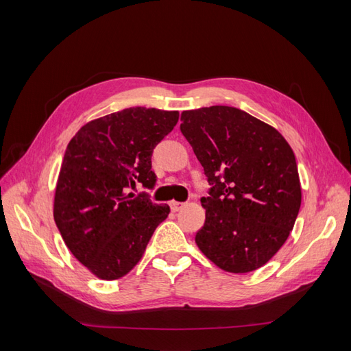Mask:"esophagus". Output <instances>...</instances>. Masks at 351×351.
Returning a JSON list of instances; mask_svg holds the SVG:
<instances>
[{"instance_id": "1", "label": "esophagus", "mask_w": 351, "mask_h": 351, "mask_svg": "<svg viewBox=\"0 0 351 351\" xmlns=\"http://www.w3.org/2000/svg\"><path fill=\"white\" fill-rule=\"evenodd\" d=\"M183 206H184V204H182V202H176V200L169 202V208H171L173 212H178Z\"/></svg>"}]
</instances>
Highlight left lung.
<instances>
[{
    "label": "left lung",
    "instance_id": "1",
    "mask_svg": "<svg viewBox=\"0 0 351 351\" xmlns=\"http://www.w3.org/2000/svg\"><path fill=\"white\" fill-rule=\"evenodd\" d=\"M182 121L210 186L200 199L206 219L196 232L197 247L227 272L263 267L290 236L300 209L293 149L274 127L234 107L183 111Z\"/></svg>",
    "mask_w": 351,
    "mask_h": 351
}]
</instances>
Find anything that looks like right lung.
Returning a JSON list of instances; mask_svg holds the SVG:
<instances>
[{"mask_svg":"<svg viewBox=\"0 0 351 351\" xmlns=\"http://www.w3.org/2000/svg\"><path fill=\"white\" fill-rule=\"evenodd\" d=\"M177 121V111L125 108L84 124L67 146L54 219L74 258L101 280L129 274L169 214L130 189L155 187L151 158Z\"/></svg>","mask_w":351,"mask_h":351,"instance_id":"1","label":"right lung"}]
</instances>
